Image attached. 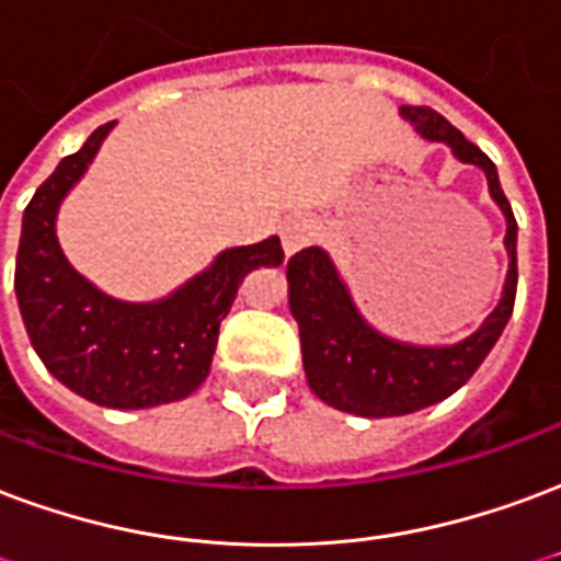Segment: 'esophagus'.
<instances>
[{
  "label": "esophagus",
  "instance_id": "1",
  "mask_svg": "<svg viewBox=\"0 0 561 561\" xmlns=\"http://www.w3.org/2000/svg\"><path fill=\"white\" fill-rule=\"evenodd\" d=\"M314 238H318V222L309 217H291L282 228V247H285L288 255L300 252L302 247H309Z\"/></svg>",
  "mask_w": 561,
  "mask_h": 561
}]
</instances>
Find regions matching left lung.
Masks as SVG:
<instances>
[{
  "instance_id": "1",
  "label": "left lung",
  "mask_w": 561,
  "mask_h": 561,
  "mask_svg": "<svg viewBox=\"0 0 561 561\" xmlns=\"http://www.w3.org/2000/svg\"><path fill=\"white\" fill-rule=\"evenodd\" d=\"M401 115L422 133V139L449 145L460 163L479 165L484 172L491 198L508 226V273L496 309L476 333L455 344L428 347L377 333L359 314L333 259L321 247L300 249L288 261V302L300 327L306 380L323 404L365 419L408 416L458 392L491 354L512 318L517 294V222L493 160L428 106H401Z\"/></svg>"
}]
</instances>
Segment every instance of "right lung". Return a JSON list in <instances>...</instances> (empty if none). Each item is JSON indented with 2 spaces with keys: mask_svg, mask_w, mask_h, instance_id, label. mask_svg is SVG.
I'll use <instances>...</instances> for the list:
<instances>
[{
  "mask_svg": "<svg viewBox=\"0 0 561 561\" xmlns=\"http://www.w3.org/2000/svg\"><path fill=\"white\" fill-rule=\"evenodd\" d=\"M112 124L91 133L37 186L23 214L14 291L32 347L56 380L101 408L181 401L205 383L219 323L252 270L279 267V238L219 252L217 261L153 302L115 300L70 267L56 238L59 205L101 151Z\"/></svg>",
  "mask_w": 561,
  "mask_h": 561,
  "instance_id": "add662e5",
  "label": "right lung"
}]
</instances>
